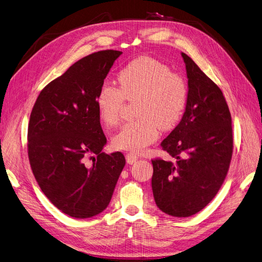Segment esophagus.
Returning a JSON list of instances; mask_svg holds the SVG:
<instances>
[{
	"label": "esophagus",
	"instance_id": "34e87169",
	"mask_svg": "<svg viewBox=\"0 0 262 262\" xmlns=\"http://www.w3.org/2000/svg\"><path fill=\"white\" fill-rule=\"evenodd\" d=\"M138 160V156L137 155H135V154H132V152H129V154H127L126 155V161H127V163L128 164H133V163H135Z\"/></svg>",
	"mask_w": 262,
	"mask_h": 262
}]
</instances>
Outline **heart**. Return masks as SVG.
Instances as JSON below:
<instances>
[{"mask_svg": "<svg viewBox=\"0 0 262 262\" xmlns=\"http://www.w3.org/2000/svg\"><path fill=\"white\" fill-rule=\"evenodd\" d=\"M119 87L104 82L96 96L99 119L105 126L120 121L125 100L135 102L138 119L126 123L112 138L115 149L141 152L162 130L174 128L187 105L188 86L167 64L151 56H139L126 64L117 75Z\"/></svg>", "mask_w": 262, "mask_h": 262, "instance_id": "1", "label": "heart"}]
</instances>
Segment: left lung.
Segmentation results:
<instances>
[{"instance_id": "obj_1", "label": "left lung", "mask_w": 262, "mask_h": 262, "mask_svg": "<svg viewBox=\"0 0 262 262\" xmlns=\"http://www.w3.org/2000/svg\"><path fill=\"white\" fill-rule=\"evenodd\" d=\"M182 56L188 78L187 105L180 124L161 142L175 161H151L156 204L177 217L196 214L215 197L233 154L232 117L221 89L188 55Z\"/></svg>"}]
</instances>
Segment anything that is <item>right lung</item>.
I'll return each mask as SVG.
<instances>
[{
	"label": "right lung",
	"instance_id": "1",
	"mask_svg": "<svg viewBox=\"0 0 262 262\" xmlns=\"http://www.w3.org/2000/svg\"><path fill=\"white\" fill-rule=\"evenodd\" d=\"M121 54L104 50L82 57L42 89L30 114L32 173L47 198L76 219L108 206L126 162L121 152H102L106 138L96 106L97 92ZM88 156L92 164L85 162Z\"/></svg>",
	"mask_w": 262,
	"mask_h": 262
}]
</instances>
